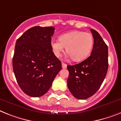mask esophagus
<instances>
[{
	"mask_svg": "<svg viewBox=\"0 0 121 121\" xmlns=\"http://www.w3.org/2000/svg\"><path fill=\"white\" fill-rule=\"evenodd\" d=\"M61 65H62V68L66 69L67 68V65L65 63H62Z\"/></svg>",
	"mask_w": 121,
	"mask_h": 121,
	"instance_id": "1",
	"label": "esophagus"
}]
</instances>
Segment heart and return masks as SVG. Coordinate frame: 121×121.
<instances>
[{
    "instance_id": "1",
    "label": "heart",
    "mask_w": 121,
    "mask_h": 121,
    "mask_svg": "<svg viewBox=\"0 0 121 121\" xmlns=\"http://www.w3.org/2000/svg\"><path fill=\"white\" fill-rule=\"evenodd\" d=\"M50 45L56 57H60L66 47V51L72 60L80 61L87 58L92 51L93 37L89 32L73 31L61 35L59 40L52 39Z\"/></svg>"
}]
</instances>
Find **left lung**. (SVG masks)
<instances>
[{
	"label": "left lung",
	"instance_id": "8db88e82",
	"mask_svg": "<svg viewBox=\"0 0 121 121\" xmlns=\"http://www.w3.org/2000/svg\"><path fill=\"white\" fill-rule=\"evenodd\" d=\"M90 31L94 42L90 56L80 63L67 66L68 89L75 98L80 100H86L98 91L108 68L107 45L97 31Z\"/></svg>",
	"mask_w": 121,
	"mask_h": 121
}]
</instances>
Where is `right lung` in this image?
<instances>
[{
	"label": "right lung",
	"instance_id": "obj_1",
	"mask_svg": "<svg viewBox=\"0 0 121 121\" xmlns=\"http://www.w3.org/2000/svg\"><path fill=\"white\" fill-rule=\"evenodd\" d=\"M54 31L52 26H34L16 42L13 69L21 89L30 97H41L46 93L61 69V63L50 45Z\"/></svg>",
	"mask_w": 121,
	"mask_h": 121
}]
</instances>
